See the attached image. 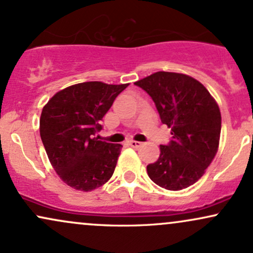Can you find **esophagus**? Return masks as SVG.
<instances>
[{
  "label": "esophagus",
  "mask_w": 253,
  "mask_h": 253,
  "mask_svg": "<svg viewBox=\"0 0 253 253\" xmlns=\"http://www.w3.org/2000/svg\"><path fill=\"white\" fill-rule=\"evenodd\" d=\"M128 145H129V146H132V147H134V149H136V147H140L141 146V143H140V141L129 140L128 141Z\"/></svg>",
  "instance_id": "obj_1"
}]
</instances>
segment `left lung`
<instances>
[{"label":"left lung","instance_id":"left-lung-1","mask_svg":"<svg viewBox=\"0 0 253 253\" xmlns=\"http://www.w3.org/2000/svg\"><path fill=\"white\" fill-rule=\"evenodd\" d=\"M150 95L172 138L161 145L147 173L168 190H181L201 178L219 147L221 114L210 91L195 78L159 71L134 83Z\"/></svg>","mask_w":253,"mask_h":253}]
</instances>
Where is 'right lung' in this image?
I'll return each instance as SVG.
<instances>
[{
    "mask_svg": "<svg viewBox=\"0 0 253 253\" xmlns=\"http://www.w3.org/2000/svg\"><path fill=\"white\" fill-rule=\"evenodd\" d=\"M128 84L84 82L58 91L42 108L40 136L58 176L90 191L112 177L121 145L98 140L102 120Z\"/></svg>",
    "mask_w": 253,
    "mask_h": 253,
    "instance_id": "1",
    "label": "right lung"
}]
</instances>
